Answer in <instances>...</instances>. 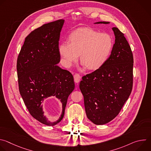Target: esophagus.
Instances as JSON below:
<instances>
[{
    "label": "esophagus",
    "instance_id": "1",
    "mask_svg": "<svg viewBox=\"0 0 151 151\" xmlns=\"http://www.w3.org/2000/svg\"><path fill=\"white\" fill-rule=\"evenodd\" d=\"M73 76H74V81H75V82L78 83L80 81L81 77V76L79 73H75Z\"/></svg>",
    "mask_w": 151,
    "mask_h": 151
}]
</instances>
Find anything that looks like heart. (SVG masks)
<instances>
[{
	"instance_id": "b5f03b06",
	"label": "heart",
	"mask_w": 151,
	"mask_h": 151,
	"mask_svg": "<svg viewBox=\"0 0 151 151\" xmlns=\"http://www.w3.org/2000/svg\"><path fill=\"white\" fill-rule=\"evenodd\" d=\"M69 42H63L59 52L66 66H70L80 55L81 63L89 70L100 68L108 58L112 47V37L106 33L84 28L70 36Z\"/></svg>"
}]
</instances>
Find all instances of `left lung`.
Returning <instances> with one entry per match:
<instances>
[{
  "label": "left lung",
  "mask_w": 151,
  "mask_h": 151,
  "mask_svg": "<svg viewBox=\"0 0 151 151\" xmlns=\"http://www.w3.org/2000/svg\"><path fill=\"white\" fill-rule=\"evenodd\" d=\"M108 24L100 21L96 24ZM111 54L103 65L84 75L79 84L87 118L96 125L110 122L120 112L133 83V55L124 35L117 28Z\"/></svg>",
  "instance_id": "8db88e82"
}]
</instances>
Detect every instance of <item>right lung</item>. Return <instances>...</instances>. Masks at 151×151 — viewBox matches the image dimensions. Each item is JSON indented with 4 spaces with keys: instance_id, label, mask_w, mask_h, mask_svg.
I'll use <instances>...</instances> for the list:
<instances>
[{
    "instance_id": "obj_1",
    "label": "right lung",
    "mask_w": 151,
    "mask_h": 151,
    "mask_svg": "<svg viewBox=\"0 0 151 151\" xmlns=\"http://www.w3.org/2000/svg\"><path fill=\"white\" fill-rule=\"evenodd\" d=\"M64 19L42 25L25 38L17 58V70L19 93L30 114L40 122L54 126L64 115L68 98L75 88L72 74L58 67L60 60L58 41ZM50 96L62 103L63 111L55 122L43 115L41 104Z\"/></svg>"
}]
</instances>
